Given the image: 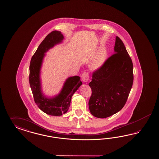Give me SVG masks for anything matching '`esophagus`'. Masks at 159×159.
<instances>
[{"instance_id": "1", "label": "esophagus", "mask_w": 159, "mask_h": 159, "mask_svg": "<svg viewBox=\"0 0 159 159\" xmlns=\"http://www.w3.org/2000/svg\"><path fill=\"white\" fill-rule=\"evenodd\" d=\"M89 78H90V76H89V73L87 72H84L82 73V80L83 82H86V83L88 82L89 80Z\"/></svg>"}]
</instances>
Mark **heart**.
I'll list each match as a JSON object with an SVG mask.
<instances>
[{
    "label": "heart",
    "instance_id": "1",
    "mask_svg": "<svg viewBox=\"0 0 159 159\" xmlns=\"http://www.w3.org/2000/svg\"><path fill=\"white\" fill-rule=\"evenodd\" d=\"M107 52L105 48H102L97 55L96 58L93 63V67L94 69H98L102 66L106 61Z\"/></svg>",
    "mask_w": 159,
    "mask_h": 159
}]
</instances>
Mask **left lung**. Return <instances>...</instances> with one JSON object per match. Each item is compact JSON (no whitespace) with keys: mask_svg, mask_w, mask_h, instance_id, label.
<instances>
[{"mask_svg":"<svg viewBox=\"0 0 159 159\" xmlns=\"http://www.w3.org/2000/svg\"><path fill=\"white\" fill-rule=\"evenodd\" d=\"M115 53L93 73L89 83L92 95L89 101L93 116L105 118L125 106L134 82L133 63L125 45L116 37Z\"/></svg>","mask_w":159,"mask_h":159,"instance_id":"left-lung-1","label":"left lung"}]
</instances>
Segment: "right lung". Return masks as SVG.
<instances>
[{
    "instance_id": "right-lung-1",
    "label": "right lung",
    "mask_w": 159,
    "mask_h": 159,
    "mask_svg": "<svg viewBox=\"0 0 159 159\" xmlns=\"http://www.w3.org/2000/svg\"><path fill=\"white\" fill-rule=\"evenodd\" d=\"M63 39L61 32L58 31H53L48 34L32 57L30 65L29 82L34 101L41 110L50 116H61L65 114L69 108L73 94L82 84L80 77L75 76L67 79L62 91L54 98H46L41 92L39 72L44 53L62 42Z\"/></svg>"
}]
</instances>
